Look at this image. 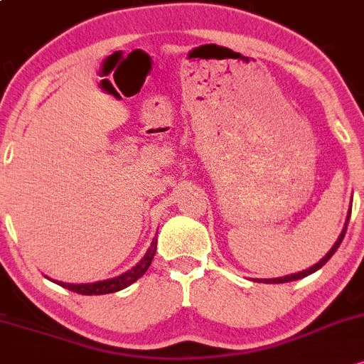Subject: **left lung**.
Instances as JSON below:
<instances>
[{"instance_id":"1","label":"left lung","mask_w":364,"mask_h":364,"mask_svg":"<svg viewBox=\"0 0 364 364\" xmlns=\"http://www.w3.org/2000/svg\"><path fill=\"white\" fill-rule=\"evenodd\" d=\"M349 216H350V211H349V215H347L346 225H344V228H342L341 235H338V239L336 240V244H333L332 249H330V251L326 252V255H325V258H321L320 261H318L316 264H313L311 268H308V270H303V272L292 273V275L279 277V279H261V280H256V282H263V284H285V282H292V280H299V279H304V277L311 275V273H314V272H316V270H320V268L323 267V264L326 263V261H328L330 258H332L333 255H336V251H337V249H338V246H341L342 239H344V235H346V230H347V223H349Z\"/></svg>"}]
</instances>
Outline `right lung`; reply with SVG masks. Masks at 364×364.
Listing matches in <instances>:
<instances>
[{"label":"right lung","instance_id":"right-lung-1","mask_svg":"<svg viewBox=\"0 0 364 364\" xmlns=\"http://www.w3.org/2000/svg\"><path fill=\"white\" fill-rule=\"evenodd\" d=\"M156 240L158 239L154 237L149 249L146 251V255L142 256V259L139 261L136 267H132L130 270L122 273V275L113 277V279L92 282V284H65V282H58V280H53V282L61 285V287L68 289V291L82 294V296H101V294L118 292V291H122V289L132 285L134 282L141 279V277L148 272L151 261H153V258H154V252H156Z\"/></svg>","mask_w":364,"mask_h":364}]
</instances>
